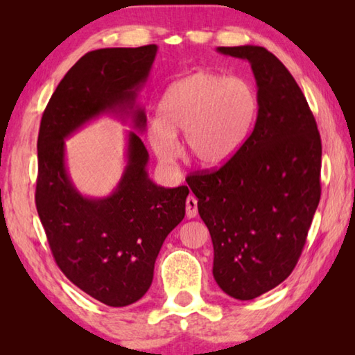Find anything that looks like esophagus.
<instances>
[{"mask_svg": "<svg viewBox=\"0 0 355 355\" xmlns=\"http://www.w3.org/2000/svg\"><path fill=\"white\" fill-rule=\"evenodd\" d=\"M186 216H188L189 219L197 216V199L194 196H189L188 199H186Z\"/></svg>", "mask_w": 355, "mask_h": 355, "instance_id": "esophagus-1", "label": "esophagus"}]
</instances>
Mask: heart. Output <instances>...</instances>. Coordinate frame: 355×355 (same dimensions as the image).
Instances as JSON below:
<instances>
[{"label":"heart","mask_w":355,"mask_h":355,"mask_svg":"<svg viewBox=\"0 0 355 355\" xmlns=\"http://www.w3.org/2000/svg\"><path fill=\"white\" fill-rule=\"evenodd\" d=\"M257 111V95L243 78L196 71L167 87L147 137L166 166L175 163V136L183 133V150L191 159L203 167H220L244 146Z\"/></svg>","instance_id":"b5f03b06"}]
</instances>
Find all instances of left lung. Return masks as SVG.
I'll return each mask as SVG.
<instances>
[{"mask_svg": "<svg viewBox=\"0 0 355 355\" xmlns=\"http://www.w3.org/2000/svg\"><path fill=\"white\" fill-rule=\"evenodd\" d=\"M249 61L257 81L255 127L211 173L186 178L211 235L216 284L250 300L280 285L304 249L321 197V137L307 100L266 48L218 46Z\"/></svg>", "mask_w": 355, "mask_h": 355, "instance_id": "1", "label": "left lung"}]
</instances>
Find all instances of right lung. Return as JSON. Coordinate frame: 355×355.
I'll list each match as a JSON object with an SVG mask.
<instances>
[{"label":"right lung","instance_id":"add662e5","mask_svg":"<svg viewBox=\"0 0 355 355\" xmlns=\"http://www.w3.org/2000/svg\"><path fill=\"white\" fill-rule=\"evenodd\" d=\"M156 45L100 48L71 67L53 92L37 139L35 207L53 257L71 284L110 307L135 304L148 291L166 236L184 218L188 186L150 180L147 127L137 95L146 86ZM101 115L132 120L128 164L110 196H83L64 163V139Z\"/></svg>","mask_w":355,"mask_h":355}]
</instances>
